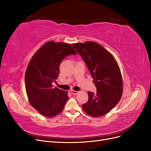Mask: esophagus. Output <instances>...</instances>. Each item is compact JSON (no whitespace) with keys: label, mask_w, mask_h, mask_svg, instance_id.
Masks as SVG:
<instances>
[{"label":"esophagus","mask_w":151,"mask_h":151,"mask_svg":"<svg viewBox=\"0 0 151 151\" xmlns=\"http://www.w3.org/2000/svg\"><path fill=\"white\" fill-rule=\"evenodd\" d=\"M70 93H71L72 94L75 95V94H77V93H78L79 91H73V90H72V91H70Z\"/></svg>","instance_id":"1"}]
</instances>
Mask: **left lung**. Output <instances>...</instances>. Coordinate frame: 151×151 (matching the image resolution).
Returning a JSON list of instances; mask_svg holds the SVG:
<instances>
[{
    "label": "left lung",
    "instance_id": "8db88e82",
    "mask_svg": "<svg viewBox=\"0 0 151 151\" xmlns=\"http://www.w3.org/2000/svg\"><path fill=\"white\" fill-rule=\"evenodd\" d=\"M72 45L85 62L97 90L95 94L89 91L83 110L93 117L106 115L119 102L122 94V75L117 62L108 50L95 42Z\"/></svg>",
    "mask_w": 151,
    "mask_h": 151
}]
</instances>
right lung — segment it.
<instances>
[{
    "instance_id": "obj_1",
    "label": "right lung",
    "mask_w": 151,
    "mask_h": 151,
    "mask_svg": "<svg viewBox=\"0 0 151 151\" xmlns=\"http://www.w3.org/2000/svg\"><path fill=\"white\" fill-rule=\"evenodd\" d=\"M72 45L50 41L44 44L31 59L25 73L26 93L31 105L44 116L60 114L68 98L67 93L56 87L59 65L66 57L76 55Z\"/></svg>"
}]
</instances>
